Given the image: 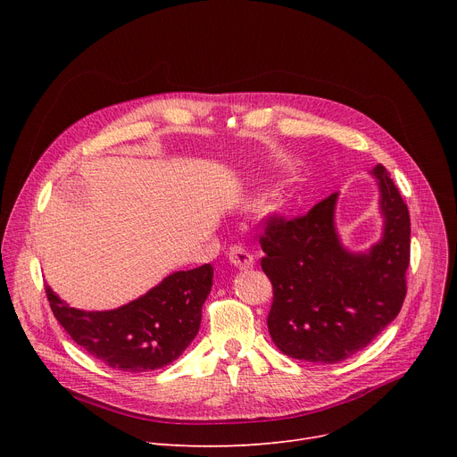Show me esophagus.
<instances>
[{
  "instance_id": "esophagus-1",
  "label": "esophagus",
  "mask_w": 457,
  "mask_h": 457,
  "mask_svg": "<svg viewBox=\"0 0 457 457\" xmlns=\"http://www.w3.org/2000/svg\"><path fill=\"white\" fill-rule=\"evenodd\" d=\"M228 257H229L231 265H235L237 269H252L253 267V255L243 246H231Z\"/></svg>"
}]
</instances>
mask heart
<instances>
[{"label": "heart", "mask_w": 457, "mask_h": 457, "mask_svg": "<svg viewBox=\"0 0 457 457\" xmlns=\"http://www.w3.org/2000/svg\"><path fill=\"white\" fill-rule=\"evenodd\" d=\"M291 205H293L291 195H287V192H278V195H274L267 202H262V205L259 207V214L265 222H278L287 212H289Z\"/></svg>", "instance_id": "heart-1"}]
</instances>
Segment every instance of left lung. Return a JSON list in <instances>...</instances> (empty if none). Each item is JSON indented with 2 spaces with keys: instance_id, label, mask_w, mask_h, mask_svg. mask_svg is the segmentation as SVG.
<instances>
[{
  "instance_id": "obj_1",
  "label": "left lung",
  "mask_w": 457,
  "mask_h": 457,
  "mask_svg": "<svg viewBox=\"0 0 457 457\" xmlns=\"http://www.w3.org/2000/svg\"><path fill=\"white\" fill-rule=\"evenodd\" d=\"M381 238L365 252L343 246L335 226L339 192L305 216L269 222L261 269L272 283L269 331L289 357L339 363L363 350L400 313L410 267V211L387 170L374 166Z\"/></svg>"
}]
</instances>
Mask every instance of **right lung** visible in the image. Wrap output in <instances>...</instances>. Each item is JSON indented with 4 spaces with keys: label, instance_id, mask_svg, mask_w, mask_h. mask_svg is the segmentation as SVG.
<instances>
[{
    "label": "right lung",
    "instance_id": "1",
    "mask_svg": "<svg viewBox=\"0 0 457 457\" xmlns=\"http://www.w3.org/2000/svg\"><path fill=\"white\" fill-rule=\"evenodd\" d=\"M212 267L178 270L140 298L109 311H83L62 302L50 285L46 296L59 324L83 350L124 372H148L178 359L195 341Z\"/></svg>",
    "mask_w": 457,
    "mask_h": 457
}]
</instances>
